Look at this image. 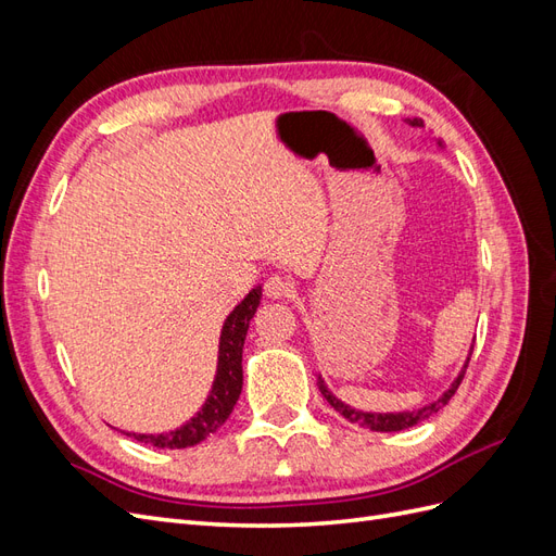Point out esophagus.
<instances>
[{
	"label": "esophagus",
	"mask_w": 556,
	"mask_h": 556,
	"mask_svg": "<svg viewBox=\"0 0 556 556\" xmlns=\"http://www.w3.org/2000/svg\"><path fill=\"white\" fill-rule=\"evenodd\" d=\"M294 292V282L285 276H271L264 282V294L268 299H285V296H292Z\"/></svg>",
	"instance_id": "esophagus-1"
}]
</instances>
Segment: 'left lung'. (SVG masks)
Instances as JSON below:
<instances>
[{
  "instance_id": "left-lung-1",
  "label": "left lung",
  "mask_w": 556,
  "mask_h": 556,
  "mask_svg": "<svg viewBox=\"0 0 556 556\" xmlns=\"http://www.w3.org/2000/svg\"><path fill=\"white\" fill-rule=\"evenodd\" d=\"M406 123L413 125V127H425V123L417 121V117H413V121H406ZM439 146H443V143L439 141ZM470 355H473V348L468 350V357H466L464 368L459 371V376L454 378V382L447 387V390H445L439 399L427 403V406L417 408V410H403V413H364V410H357V408L348 406V403H343L339 396H333V392L325 384L323 376H317V387H319V392H323V396L331 403V408L339 410L345 419H350L352 425H359V427H366V429H371V431H401V429H408V427H415V425H419V422H425L427 417H431L433 413H439V410H443V406H447V401L454 396V392H457V387H459L462 380H464V374H466V368H468Z\"/></svg>"
}]
</instances>
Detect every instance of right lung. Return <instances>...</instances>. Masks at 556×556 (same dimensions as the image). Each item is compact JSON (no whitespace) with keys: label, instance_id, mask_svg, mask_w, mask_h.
Masks as SVG:
<instances>
[{"label":"right lung","instance_id":"obj_1","mask_svg":"<svg viewBox=\"0 0 556 556\" xmlns=\"http://www.w3.org/2000/svg\"><path fill=\"white\" fill-rule=\"evenodd\" d=\"M260 299H262V288H252L241 304L227 315L220 331V348H217V371H215L213 387L206 403L201 406V410L190 419V422H185L182 427L169 433L125 431L127 435L153 447L180 450V447H192L204 439H208L211 433H215L227 422V417L231 415L233 406H237V401L241 396L243 343H245L250 319L255 317V311L260 306Z\"/></svg>","mask_w":556,"mask_h":556}]
</instances>
